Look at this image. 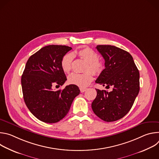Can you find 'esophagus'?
<instances>
[{
    "instance_id": "1",
    "label": "esophagus",
    "mask_w": 159,
    "mask_h": 159,
    "mask_svg": "<svg viewBox=\"0 0 159 159\" xmlns=\"http://www.w3.org/2000/svg\"><path fill=\"white\" fill-rule=\"evenodd\" d=\"M86 90H87V88H82V87L80 88V90L81 93H84Z\"/></svg>"
}]
</instances>
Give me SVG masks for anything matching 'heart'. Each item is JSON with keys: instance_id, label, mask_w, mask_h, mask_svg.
Segmentation results:
<instances>
[{"instance_id": "1", "label": "heart", "mask_w": 159, "mask_h": 159, "mask_svg": "<svg viewBox=\"0 0 159 159\" xmlns=\"http://www.w3.org/2000/svg\"><path fill=\"white\" fill-rule=\"evenodd\" d=\"M75 53L87 62L84 69V71L86 72L83 74L74 73L71 74L68 78V82L80 87H86L93 80V75L91 72L95 75H99L104 69V65L102 61L98 59V53L90 48H83ZM73 58L74 55L71 53H66L62 57L61 67L65 73L68 74L71 71Z\"/></svg>"}]
</instances>
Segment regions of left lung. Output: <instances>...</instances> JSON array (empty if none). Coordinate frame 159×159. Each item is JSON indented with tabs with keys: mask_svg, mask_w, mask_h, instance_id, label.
I'll return each mask as SVG.
<instances>
[{
	"mask_svg": "<svg viewBox=\"0 0 159 159\" xmlns=\"http://www.w3.org/2000/svg\"><path fill=\"white\" fill-rule=\"evenodd\" d=\"M98 51L105 60V69L96 79L97 84L112 87V90L96 89L92 109L106 122L117 121L131 109L140 90V74L132 56L111 45H98Z\"/></svg>",
	"mask_w": 159,
	"mask_h": 159,
	"instance_id": "8db88e82",
	"label": "left lung"
}]
</instances>
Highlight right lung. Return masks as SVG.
<instances>
[{
  "mask_svg": "<svg viewBox=\"0 0 159 159\" xmlns=\"http://www.w3.org/2000/svg\"><path fill=\"white\" fill-rule=\"evenodd\" d=\"M72 48L65 45H48L31 55L21 77V85L26 105L38 120L55 123L69 112L74 98L80 94L78 86H61L66 80L61 67L62 57Z\"/></svg>",
  "mask_w": 159,
  "mask_h": 159,
  "instance_id": "obj_1",
  "label": "right lung"
}]
</instances>
